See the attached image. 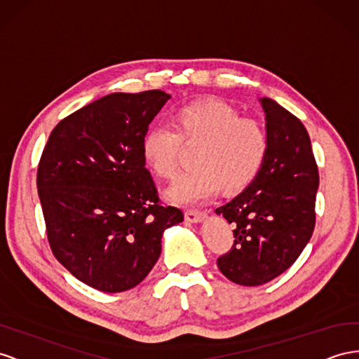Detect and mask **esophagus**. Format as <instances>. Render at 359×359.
<instances>
[{"mask_svg": "<svg viewBox=\"0 0 359 359\" xmlns=\"http://www.w3.org/2000/svg\"><path fill=\"white\" fill-rule=\"evenodd\" d=\"M184 217H186L187 222L190 224H201V222L205 220L207 215L203 211H195V210H187L184 212Z\"/></svg>", "mask_w": 359, "mask_h": 359, "instance_id": "obj_1", "label": "esophagus"}]
</instances>
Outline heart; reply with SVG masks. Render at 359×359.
<instances>
[{
    "mask_svg": "<svg viewBox=\"0 0 359 359\" xmlns=\"http://www.w3.org/2000/svg\"><path fill=\"white\" fill-rule=\"evenodd\" d=\"M173 130L156 125L140 142L147 168L160 178H170L177 169L180 143L199 142L195 169L180 173L166 191L177 205H195L212 198L224 186L237 191L257 178L267 154V139L257 122L245 121L225 101L190 102L173 116Z\"/></svg>",
    "mask_w": 359,
    "mask_h": 359,
    "instance_id": "heart-1",
    "label": "heart"
}]
</instances>
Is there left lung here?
<instances>
[{
    "label": "left lung",
    "mask_w": 359,
    "mask_h": 359,
    "mask_svg": "<svg viewBox=\"0 0 359 359\" xmlns=\"http://www.w3.org/2000/svg\"><path fill=\"white\" fill-rule=\"evenodd\" d=\"M267 154L249 186L216 210L234 226V246L217 259L222 273L238 285L255 287L292 266L308 245L316 224L318 172L304 123L283 105L259 98Z\"/></svg>",
    "instance_id": "1"
}]
</instances>
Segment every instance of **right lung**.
<instances>
[{
  "label": "right lung",
  "instance_id": "add662e5",
  "mask_svg": "<svg viewBox=\"0 0 359 359\" xmlns=\"http://www.w3.org/2000/svg\"><path fill=\"white\" fill-rule=\"evenodd\" d=\"M170 95L116 92L53 130L37 191L53 254L92 288L121 293L140 284L161 254L164 229L184 220L161 207L140 142Z\"/></svg>",
  "mask_w": 359,
  "mask_h": 359
}]
</instances>
